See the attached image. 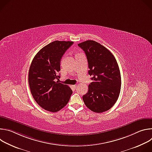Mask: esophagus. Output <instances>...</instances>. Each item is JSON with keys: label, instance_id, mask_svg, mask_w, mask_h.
I'll list each match as a JSON object with an SVG mask.
<instances>
[{"label": "esophagus", "instance_id": "1", "mask_svg": "<svg viewBox=\"0 0 152 152\" xmlns=\"http://www.w3.org/2000/svg\"><path fill=\"white\" fill-rule=\"evenodd\" d=\"M73 87H74L75 88H76V87H77V85H73Z\"/></svg>", "mask_w": 152, "mask_h": 152}]
</instances>
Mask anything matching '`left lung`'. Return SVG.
Wrapping results in <instances>:
<instances>
[{"instance_id": "1", "label": "left lung", "mask_w": 152, "mask_h": 152, "mask_svg": "<svg viewBox=\"0 0 152 152\" xmlns=\"http://www.w3.org/2000/svg\"><path fill=\"white\" fill-rule=\"evenodd\" d=\"M78 46L85 53L93 80L88 93L82 97L85 104L97 113L109 110L120 93L121 79L117 62L109 50L95 41H85Z\"/></svg>"}]
</instances>
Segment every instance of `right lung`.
I'll return each mask as SVG.
<instances>
[{"label":"right lung","instance_id":"1","mask_svg":"<svg viewBox=\"0 0 152 152\" xmlns=\"http://www.w3.org/2000/svg\"><path fill=\"white\" fill-rule=\"evenodd\" d=\"M73 41H55L42 48L31 64L28 81L31 93L43 109L56 113L66 106L72 94L67 85L59 82L60 62Z\"/></svg>","mask_w":152,"mask_h":152}]
</instances>
